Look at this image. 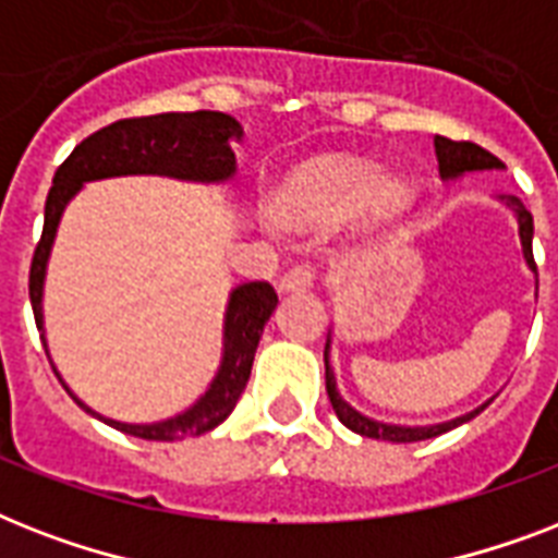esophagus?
Wrapping results in <instances>:
<instances>
[{
	"mask_svg": "<svg viewBox=\"0 0 558 558\" xmlns=\"http://www.w3.org/2000/svg\"><path fill=\"white\" fill-rule=\"evenodd\" d=\"M315 278H318V271H315L313 266H306V263L292 266V269L283 275V280H280V292H306V289L315 283Z\"/></svg>",
	"mask_w": 558,
	"mask_h": 558,
	"instance_id": "34e87169",
	"label": "esophagus"
}]
</instances>
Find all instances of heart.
Returning a JSON list of instances; mask_svg holds the SVG:
<instances>
[{"label":"heart","mask_w":558,"mask_h":558,"mask_svg":"<svg viewBox=\"0 0 558 558\" xmlns=\"http://www.w3.org/2000/svg\"><path fill=\"white\" fill-rule=\"evenodd\" d=\"M414 199L399 173H376L367 161L322 156L304 161L278 193V214L292 226H332L362 208L365 226H385Z\"/></svg>","instance_id":"heart-1"}]
</instances>
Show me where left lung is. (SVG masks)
I'll use <instances>...</instances> for the list:
<instances>
[{
  "label": "left lung",
  "instance_id": "obj_1",
  "mask_svg": "<svg viewBox=\"0 0 558 558\" xmlns=\"http://www.w3.org/2000/svg\"><path fill=\"white\" fill-rule=\"evenodd\" d=\"M434 153H437V165H440V179H458L463 173H472V170H501V159H495L493 153H486L484 147H477L472 142H451V138H442V135H434ZM501 202H507V208L515 214L519 219V236H521V252H524V260L536 275V260H533V214L524 208V202L519 196H501ZM536 289H538V275H536ZM330 341L332 336L327 332V348H324V379H327V397H330V405L336 411L341 423L348 425L350 432L362 434V437H371V440H390V442H416V440H432L437 434H446L458 425L469 423L472 416H477L489 402H484L475 411H469L463 416H454L449 423H434V425H393V423H379V420H371V416L359 414L356 408L344 402L339 393V385H336V373L330 365Z\"/></svg>",
  "mask_w": 558,
  "mask_h": 558
}]
</instances>
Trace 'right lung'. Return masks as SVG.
<instances>
[{"mask_svg":"<svg viewBox=\"0 0 558 558\" xmlns=\"http://www.w3.org/2000/svg\"><path fill=\"white\" fill-rule=\"evenodd\" d=\"M243 138V126L226 112H165V116L147 118H124L116 124L104 126L89 138H83L72 150V156L57 168L54 185L46 199V222L39 236L37 252L31 260L28 295L34 306V322L43 332V348H46V327H43V283H46V266L54 245L57 226L63 217L65 205L74 199L86 182L112 177H170L185 179V182H228L234 177L236 159L231 142ZM278 306V295L266 280H252L231 289L226 306V322H222V362L217 376L210 379L208 390L193 402L187 411L161 420V423H121L92 411L86 402L74 397L69 385L63 388L83 411L98 416L100 423L112 425L118 432L133 434L142 440L173 442L182 437H199V434L217 428L231 411L236 399L245 390V381L252 376L254 350L260 344L263 327ZM48 356V348H46Z\"/></svg>","mask_w":558,"mask_h":558,"instance_id":"add662e5","label":"right lung"}]
</instances>
